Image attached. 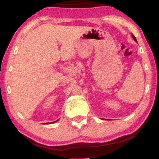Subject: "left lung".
<instances>
[{"label": "left lung", "mask_w": 159, "mask_h": 159, "mask_svg": "<svg viewBox=\"0 0 159 159\" xmlns=\"http://www.w3.org/2000/svg\"><path fill=\"white\" fill-rule=\"evenodd\" d=\"M132 36H133V39L134 40V41H137V40H136V38H135V37H134V35H133V34H132Z\"/></svg>", "instance_id": "left-lung-1"}]
</instances>
